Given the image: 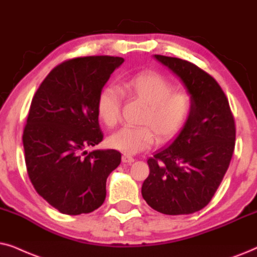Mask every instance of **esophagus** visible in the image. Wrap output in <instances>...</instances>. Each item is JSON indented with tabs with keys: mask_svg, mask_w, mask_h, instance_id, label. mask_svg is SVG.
I'll return each instance as SVG.
<instances>
[{
	"mask_svg": "<svg viewBox=\"0 0 257 257\" xmlns=\"http://www.w3.org/2000/svg\"><path fill=\"white\" fill-rule=\"evenodd\" d=\"M134 159H133V157L132 156H129V155H125V154H124V155H123L122 156V162L123 163H126V164H131V163H133V162H134Z\"/></svg>",
	"mask_w": 257,
	"mask_h": 257,
	"instance_id": "obj_1",
	"label": "esophagus"
}]
</instances>
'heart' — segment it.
Returning a JSON list of instances; mask_svg holds the SVG:
<instances>
[{"mask_svg": "<svg viewBox=\"0 0 257 257\" xmlns=\"http://www.w3.org/2000/svg\"><path fill=\"white\" fill-rule=\"evenodd\" d=\"M122 91L147 104L143 111L142 126H123L107 140L112 149L134 155L149 149L155 140L153 130L160 140L170 139L177 134L189 118L193 100L184 90L174 91L170 81L157 73H142L122 85ZM121 91L115 85L102 89L97 97V115L107 126L118 121Z\"/></svg>", "mask_w": 257, "mask_h": 257, "instance_id": "heart-1", "label": "heart"}]
</instances>
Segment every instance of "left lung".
<instances>
[{
  "label": "left lung",
  "instance_id": "left-lung-1",
  "mask_svg": "<svg viewBox=\"0 0 257 257\" xmlns=\"http://www.w3.org/2000/svg\"><path fill=\"white\" fill-rule=\"evenodd\" d=\"M154 59L180 78L193 108L175 140L147 161L150 173L141 193L159 213L193 214L210 202L227 172L235 147L234 117L223 90L209 74L176 57Z\"/></svg>",
  "mask_w": 257,
  "mask_h": 257
}]
</instances>
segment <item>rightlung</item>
I'll use <instances>...</instances> for the list:
<instances>
[{"instance_id":"1","label":"right lung","mask_w":257,"mask_h":257,"mask_svg":"<svg viewBox=\"0 0 257 257\" xmlns=\"http://www.w3.org/2000/svg\"><path fill=\"white\" fill-rule=\"evenodd\" d=\"M122 57H77L48 74L33 97L23 148L29 179L50 206L67 215L88 214L104 202L105 183L121 163L114 149H96L103 139L97 97Z\"/></svg>"}]
</instances>
